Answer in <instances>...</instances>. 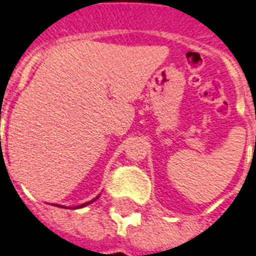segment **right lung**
Instances as JSON below:
<instances>
[{"label":"right lung","mask_w":256,"mask_h":256,"mask_svg":"<svg viewBox=\"0 0 256 256\" xmlns=\"http://www.w3.org/2000/svg\"><path fill=\"white\" fill-rule=\"evenodd\" d=\"M97 198H98V196H97ZM97 198H94L93 200H90V202H87V204H83V205H80V206H76V208H84V206H86V205H90L92 202H94V200H96V199H97Z\"/></svg>","instance_id":"obj_1"}]
</instances>
